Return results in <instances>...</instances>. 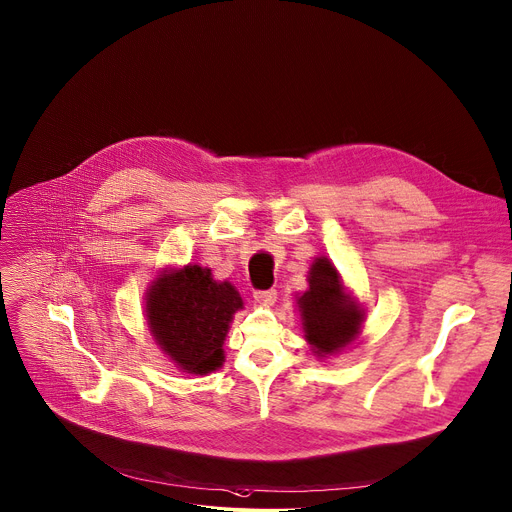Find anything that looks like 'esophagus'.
Wrapping results in <instances>:
<instances>
[{
    "label": "esophagus",
    "mask_w": 512,
    "mask_h": 512,
    "mask_svg": "<svg viewBox=\"0 0 512 512\" xmlns=\"http://www.w3.org/2000/svg\"><path fill=\"white\" fill-rule=\"evenodd\" d=\"M254 299L260 304V306H275L277 302V291L275 289H264V291H254Z\"/></svg>",
    "instance_id": "34e87169"
}]
</instances>
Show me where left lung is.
<instances>
[{"label":"left lung","instance_id":"1","mask_svg":"<svg viewBox=\"0 0 512 512\" xmlns=\"http://www.w3.org/2000/svg\"><path fill=\"white\" fill-rule=\"evenodd\" d=\"M308 285V291L297 299L304 337L318 357L339 353L362 333L364 310L324 256L312 262Z\"/></svg>","mask_w":512,"mask_h":512}]
</instances>
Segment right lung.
Returning <instances> with one entry per match:
<instances>
[{
    "label": "right lung",
    "instance_id": "add662e5",
    "mask_svg": "<svg viewBox=\"0 0 512 512\" xmlns=\"http://www.w3.org/2000/svg\"><path fill=\"white\" fill-rule=\"evenodd\" d=\"M242 308L235 287L198 264L163 270L146 291L150 335L179 370L196 376L223 366L229 322Z\"/></svg>",
    "mask_w": 512,
    "mask_h": 512
}]
</instances>
